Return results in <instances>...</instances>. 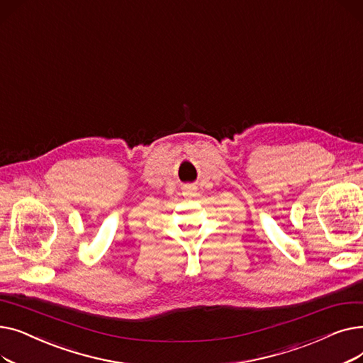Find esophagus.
Listing matches in <instances>:
<instances>
[{"mask_svg": "<svg viewBox=\"0 0 363 363\" xmlns=\"http://www.w3.org/2000/svg\"><path fill=\"white\" fill-rule=\"evenodd\" d=\"M194 193H196V188H193V186L186 188V191H185V194H186V196H194Z\"/></svg>", "mask_w": 363, "mask_h": 363, "instance_id": "obj_1", "label": "esophagus"}]
</instances>
